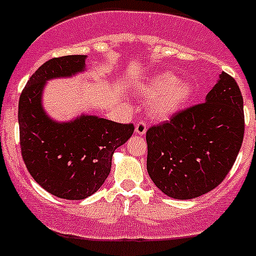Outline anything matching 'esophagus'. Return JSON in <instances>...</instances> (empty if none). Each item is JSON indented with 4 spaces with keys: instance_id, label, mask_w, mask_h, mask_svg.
Masks as SVG:
<instances>
[{
    "instance_id": "1",
    "label": "esophagus",
    "mask_w": 256,
    "mask_h": 256,
    "mask_svg": "<svg viewBox=\"0 0 256 256\" xmlns=\"http://www.w3.org/2000/svg\"><path fill=\"white\" fill-rule=\"evenodd\" d=\"M148 130V126L144 121H139V122L136 124L135 126V132L139 134V135H144Z\"/></svg>"
}]
</instances>
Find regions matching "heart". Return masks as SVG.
Segmentation results:
<instances>
[{
	"label": "heart",
	"mask_w": 256,
	"mask_h": 256,
	"mask_svg": "<svg viewBox=\"0 0 256 256\" xmlns=\"http://www.w3.org/2000/svg\"><path fill=\"white\" fill-rule=\"evenodd\" d=\"M144 93L150 96L148 108L152 117L166 120L190 98V86L186 80H178L174 74L163 73L155 76L148 83Z\"/></svg>",
	"instance_id": "b5f03b06"
}]
</instances>
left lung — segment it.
Instances as JSON below:
<instances>
[{"instance_id": "obj_1", "label": "left lung", "mask_w": 256, "mask_h": 256, "mask_svg": "<svg viewBox=\"0 0 256 256\" xmlns=\"http://www.w3.org/2000/svg\"><path fill=\"white\" fill-rule=\"evenodd\" d=\"M245 130L242 94L222 72L206 101L146 131V168L159 190L190 200L214 190L236 160Z\"/></svg>"}]
</instances>
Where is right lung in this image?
I'll return each instance as SVG.
<instances>
[{"label": "right lung", "instance_id": "right-lung-1", "mask_svg": "<svg viewBox=\"0 0 256 256\" xmlns=\"http://www.w3.org/2000/svg\"><path fill=\"white\" fill-rule=\"evenodd\" d=\"M84 59L66 56L45 62L28 80L18 101L24 163L38 184L64 200H84L98 190L111 172L114 152L134 132L132 124L97 116L56 124L42 111L44 83L83 70Z\"/></svg>", "mask_w": 256, "mask_h": 256}]
</instances>
